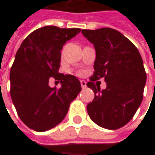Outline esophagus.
I'll use <instances>...</instances> for the list:
<instances>
[{
  "label": "esophagus",
  "mask_w": 155,
  "mask_h": 155,
  "mask_svg": "<svg viewBox=\"0 0 155 155\" xmlns=\"http://www.w3.org/2000/svg\"><path fill=\"white\" fill-rule=\"evenodd\" d=\"M80 84H81V86H82L83 89H84V88H86V82H85V81L81 80Z\"/></svg>",
  "instance_id": "34e87169"
}]
</instances>
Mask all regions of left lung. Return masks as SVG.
<instances>
[{
    "mask_svg": "<svg viewBox=\"0 0 155 155\" xmlns=\"http://www.w3.org/2000/svg\"><path fill=\"white\" fill-rule=\"evenodd\" d=\"M96 49L94 74L87 86L95 93L87 111L96 124L107 129H118L134 116L143 99L147 74L138 49L123 34L104 27L82 30ZM104 77L107 87L101 91L94 84Z\"/></svg>",
    "mask_w": 155,
    "mask_h": 155,
    "instance_id": "obj_1",
    "label": "left lung"
}]
</instances>
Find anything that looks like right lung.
<instances>
[{
	"label": "right lung",
	"instance_id": "obj_1",
	"mask_svg": "<svg viewBox=\"0 0 155 155\" xmlns=\"http://www.w3.org/2000/svg\"><path fill=\"white\" fill-rule=\"evenodd\" d=\"M80 28L46 26L23 40L10 71V94L21 120L28 128L44 132L62 122L71 103L81 91L79 80L58 73L63 45L80 33ZM61 81L57 90L48 83Z\"/></svg>",
	"mask_w": 155,
	"mask_h": 155
}]
</instances>
